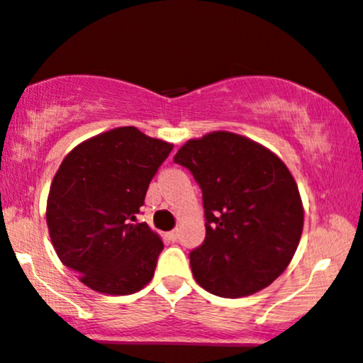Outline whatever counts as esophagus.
I'll list each match as a JSON object with an SVG mask.
<instances>
[{
    "instance_id": "34e87169",
    "label": "esophagus",
    "mask_w": 363,
    "mask_h": 363,
    "mask_svg": "<svg viewBox=\"0 0 363 363\" xmlns=\"http://www.w3.org/2000/svg\"><path fill=\"white\" fill-rule=\"evenodd\" d=\"M167 238L170 240V242H177V238H179V230H172V231H169V233H167Z\"/></svg>"
}]
</instances>
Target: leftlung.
Segmentation results:
<instances>
[{"instance_id": "8db88e82", "label": "left lung", "mask_w": 363, "mask_h": 363, "mask_svg": "<svg viewBox=\"0 0 363 363\" xmlns=\"http://www.w3.org/2000/svg\"><path fill=\"white\" fill-rule=\"evenodd\" d=\"M174 162L193 174L203 193L206 237L189 253L196 282L215 296L242 298L276 281L304 223L298 184L286 164L230 132L189 140Z\"/></svg>"}]
</instances>
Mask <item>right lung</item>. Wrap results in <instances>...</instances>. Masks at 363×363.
<instances>
[{"label": "right lung", "instance_id": "add662e5", "mask_svg": "<svg viewBox=\"0 0 363 363\" xmlns=\"http://www.w3.org/2000/svg\"><path fill=\"white\" fill-rule=\"evenodd\" d=\"M172 148L121 126L82 142L60 164L47 201L52 245L93 291L133 294L154 277L164 243L133 221Z\"/></svg>", "mask_w": 363, "mask_h": 363}]
</instances>
